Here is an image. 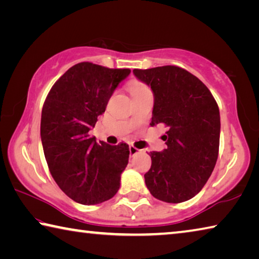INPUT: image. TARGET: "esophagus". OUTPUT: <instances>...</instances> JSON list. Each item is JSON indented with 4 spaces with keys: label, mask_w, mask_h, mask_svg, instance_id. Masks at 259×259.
I'll return each instance as SVG.
<instances>
[{
    "label": "esophagus",
    "mask_w": 259,
    "mask_h": 259,
    "mask_svg": "<svg viewBox=\"0 0 259 259\" xmlns=\"http://www.w3.org/2000/svg\"><path fill=\"white\" fill-rule=\"evenodd\" d=\"M129 151H130V155H136V154H137V153L138 152H140L139 150H138V148H136L135 146H133V145H130L129 146Z\"/></svg>",
    "instance_id": "1"
}]
</instances>
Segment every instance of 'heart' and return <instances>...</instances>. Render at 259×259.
Instances as JSON below:
<instances>
[{"label": "heart", "mask_w": 259, "mask_h": 259, "mask_svg": "<svg viewBox=\"0 0 259 259\" xmlns=\"http://www.w3.org/2000/svg\"><path fill=\"white\" fill-rule=\"evenodd\" d=\"M146 89H148V88L145 84H143V83H139V82H134V83H131V85H130L131 95L135 93H139V91L146 90Z\"/></svg>", "instance_id": "b5f03b06"}]
</instances>
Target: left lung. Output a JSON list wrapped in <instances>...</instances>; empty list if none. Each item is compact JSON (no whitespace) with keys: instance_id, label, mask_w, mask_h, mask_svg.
<instances>
[{"instance_id":"left-lung-1","label":"left lung","mask_w":259,"mask_h":259,"mask_svg":"<svg viewBox=\"0 0 259 259\" xmlns=\"http://www.w3.org/2000/svg\"><path fill=\"white\" fill-rule=\"evenodd\" d=\"M154 95L152 125L164 124L166 148L151 152L144 175L151 194L168 203L192 199L216 165L221 116L216 100L198 77L177 66L134 69Z\"/></svg>"}]
</instances>
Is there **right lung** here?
Returning <instances> with one entry per match:
<instances>
[{"instance_id": "1", "label": "right lung", "mask_w": 259, "mask_h": 259, "mask_svg": "<svg viewBox=\"0 0 259 259\" xmlns=\"http://www.w3.org/2000/svg\"><path fill=\"white\" fill-rule=\"evenodd\" d=\"M129 74V68H107L84 61L60 76L47 96L41 116L47 163L57 185L77 203H102L120 188L129 146L97 143L89 131Z\"/></svg>"}]
</instances>
